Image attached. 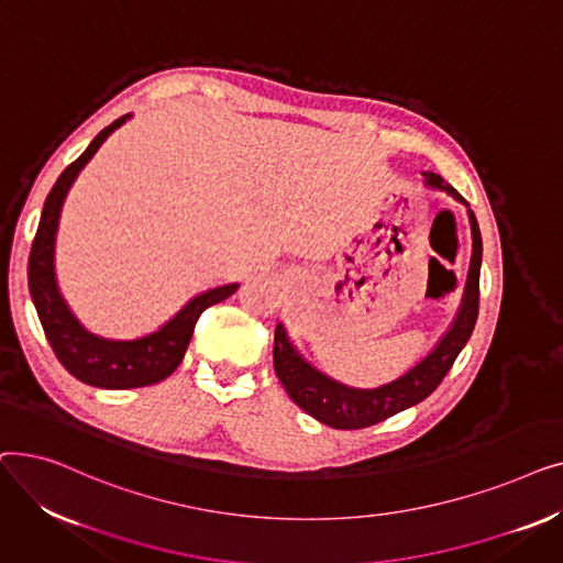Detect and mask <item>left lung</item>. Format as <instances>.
Here are the masks:
<instances>
[{
	"mask_svg": "<svg viewBox=\"0 0 563 563\" xmlns=\"http://www.w3.org/2000/svg\"><path fill=\"white\" fill-rule=\"evenodd\" d=\"M424 180L433 189L448 191L456 200L465 202V198L440 175L424 173ZM467 205V202H465ZM472 225V262L465 283V294L461 310L452 323V329L438 342V346L429 356L399 376L397 380L374 390H356L346 388L342 383L329 378L327 374L310 367L294 346L289 344L285 329L278 323L274 335V369L285 386L291 401L301 406L308 416L329 424L333 429H365L393 418L395 412L406 410L410 406L427 399L440 380L448 376L456 356L465 342L475 331L479 314V269H482V234L475 214L470 212Z\"/></svg>",
	"mask_w": 563,
	"mask_h": 563,
	"instance_id": "1",
	"label": "left lung"
}]
</instances>
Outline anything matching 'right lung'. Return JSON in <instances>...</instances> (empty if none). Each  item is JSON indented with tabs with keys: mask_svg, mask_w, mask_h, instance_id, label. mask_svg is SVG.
<instances>
[{
	"mask_svg": "<svg viewBox=\"0 0 563 563\" xmlns=\"http://www.w3.org/2000/svg\"><path fill=\"white\" fill-rule=\"evenodd\" d=\"M130 115H121L109 128H104L86 151L62 173L45 198L41 223L34 236L32 253H29V294L36 306L38 319L43 323L45 338L58 358L75 378L88 386L107 390L143 388L170 376L183 363L185 351L191 342L198 317L219 301L228 299L240 285H223L210 291L198 294L180 312L157 331L139 340H104L81 329V323L73 317L64 303L54 280V236L58 228L64 198L75 183L79 170L88 164L104 139L121 128Z\"/></svg>",
	"mask_w": 563,
	"mask_h": 563,
	"instance_id": "obj_1",
	"label": "right lung"
}]
</instances>
